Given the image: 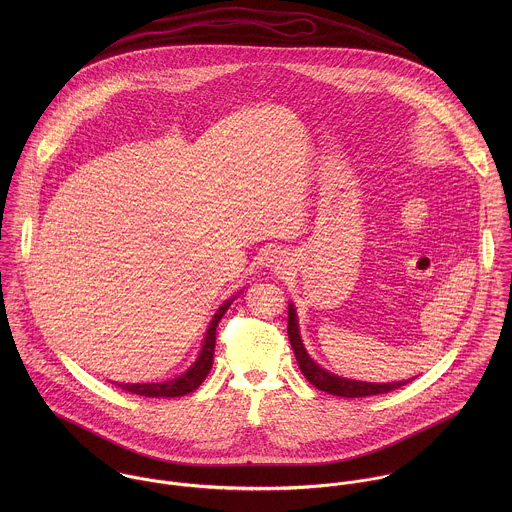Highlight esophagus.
<instances>
[{"label": "esophagus", "instance_id": "1", "mask_svg": "<svg viewBox=\"0 0 512 512\" xmlns=\"http://www.w3.org/2000/svg\"><path fill=\"white\" fill-rule=\"evenodd\" d=\"M272 262H274V268H280V266H282V264H284V262H286V260H284V258H282V256H276V258H274V260H272Z\"/></svg>", "mask_w": 512, "mask_h": 512}]
</instances>
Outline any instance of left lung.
<instances>
[{"label":"left lung","mask_w":512,"mask_h":512,"mask_svg":"<svg viewBox=\"0 0 512 512\" xmlns=\"http://www.w3.org/2000/svg\"><path fill=\"white\" fill-rule=\"evenodd\" d=\"M288 337L292 343L293 355L297 359V365L301 368L303 376L319 390L329 392L333 396H343V398H363V396H374V394H386L390 390H396L400 386H406L410 380H400V382H363V380H349L331 374L329 370L317 365L305 351L301 337H299V327H297V315L293 305L288 309Z\"/></svg>","instance_id":"obj_1"}]
</instances>
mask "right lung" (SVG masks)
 Instances as JSON below:
<instances>
[{"label": "right lung", "instance_id": "1", "mask_svg": "<svg viewBox=\"0 0 512 512\" xmlns=\"http://www.w3.org/2000/svg\"><path fill=\"white\" fill-rule=\"evenodd\" d=\"M232 299L224 301L219 307V311L215 313L207 335H205V343L203 349L197 357V361L189 370H185L181 376L165 380V382H147V384H118L120 388L138 394V396H146V398H175V396H185L193 390H197L201 386V382L207 378L211 366H213V355H215V343H217V327L222 315L226 313V309L230 307Z\"/></svg>", "mask_w": 512, "mask_h": 512}]
</instances>
